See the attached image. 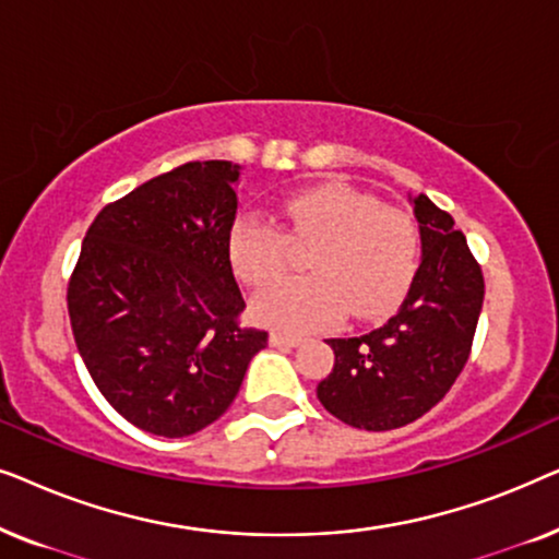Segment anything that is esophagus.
Segmentation results:
<instances>
[{
	"label": "esophagus",
	"mask_w": 559,
	"mask_h": 559,
	"mask_svg": "<svg viewBox=\"0 0 559 559\" xmlns=\"http://www.w3.org/2000/svg\"><path fill=\"white\" fill-rule=\"evenodd\" d=\"M302 338H297V335H287V333H270V346L274 348H295L300 346Z\"/></svg>",
	"instance_id": "1"
}]
</instances>
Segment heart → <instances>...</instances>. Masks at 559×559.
<instances>
[{
    "label": "heart",
    "instance_id": "1",
    "mask_svg": "<svg viewBox=\"0 0 559 559\" xmlns=\"http://www.w3.org/2000/svg\"><path fill=\"white\" fill-rule=\"evenodd\" d=\"M297 241H318L308 277H287L262 289L251 316L287 333L333 325L343 312L377 320L404 300L419 264V226L412 213L381 205L348 182H318L282 205ZM289 237L274 221L243 213L228 234V259L243 285L262 287L285 270Z\"/></svg>",
    "mask_w": 559,
    "mask_h": 559
}]
</instances>
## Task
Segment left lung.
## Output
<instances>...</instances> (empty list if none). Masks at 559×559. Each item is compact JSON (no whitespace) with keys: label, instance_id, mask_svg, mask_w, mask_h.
I'll return each instance as SVG.
<instances>
[{"label":"left lung","instance_id":"obj_1","mask_svg":"<svg viewBox=\"0 0 559 559\" xmlns=\"http://www.w3.org/2000/svg\"><path fill=\"white\" fill-rule=\"evenodd\" d=\"M412 205L423 262L402 308L377 331L328 341L335 364L318 400L358 430H396L430 412L461 377L484 308V272L453 216L423 193Z\"/></svg>","mask_w":559,"mask_h":559}]
</instances>
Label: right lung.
Here are the masks:
<instances>
[{
	"mask_svg": "<svg viewBox=\"0 0 559 559\" xmlns=\"http://www.w3.org/2000/svg\"><path fill=\"white\" fill-rule=\"evenodd\" d=\"M239 165L186 163L104 205L68 280L75 346L127 423L186 438L224 415L266 331L241 325Z\"/></svg>",
	"mask_w": 559,
	"mask_h": 559,
	"instance_id": "obj_1",
	"label": "right lung"
}]
</instances>
